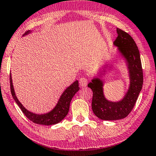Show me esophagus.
<instances>
[{
	"label": "esophagus",
	"instance_id": "1",
	"mask_svg": "<svg viewBox=\"0 0 156 156\" xmlns=\"http://www.w3.org/2000/svg\"><path fill=\"white\" fill-rule=\"evenodd\" d=\"M87 83H88V80L86 79V78H84V77L83 78H81L79 80V84L81 87H86V86H87Z\"/></svg>",
	"mask_w": 156,
	"mask_h": 156
}]
</instances>
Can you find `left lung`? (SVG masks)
<instances>
[{"mask_svg":"<svg viewBox=\"0 0 156 156\" xmlns=\"http://www.w3.org/2000/svg\"><path fill=\"white\" fill-rule=\"evenodd\" d=\"M118 36L114 42L117 51L127 66L129 85L125 96L120 101L106 99L104 94V81L94 78L88 87L93 91L92 110L95 115L102 120H118L125 118L130 113L138 98L143 83V73L140 52L134 39L129 34L117 28Z\"/></svg>","mask_w":156,"mask_h":156,"instance_id":"1","label":"left lung"}]
</instances>
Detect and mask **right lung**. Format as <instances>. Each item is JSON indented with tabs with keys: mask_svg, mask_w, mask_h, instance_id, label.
<instances>
[{
	"mask_svg": "<svg viewBox=\"0 0 156 156\" xmlns=\"http://www.w3.org/2000/svg\"><path fill=\"white\" fill-rule=\"evenodd\" d=\"M31 32V31L29 30L27 31L24 35L28 34ZM10 83H11V94H12L13 99H14L16 103L18 104V106L20 107L21 111L25 114L26 117L34 123L42 125H52L58 124L62 121L68 113L70 104L73 97L80 89L79 86H78V81L76 80L62 92V95L59 98L56 106L50 112H47V113L39 114H35L34 112H31L27 110L21 104V102L19 101L16 96L14 88H13L11 75L10 76Z\"/></svg>",
	"mask_w": 156,
	"mask_h": 156,
	"instance_id": "obj_1",
	"label": "right lung"
}]
</instances>
